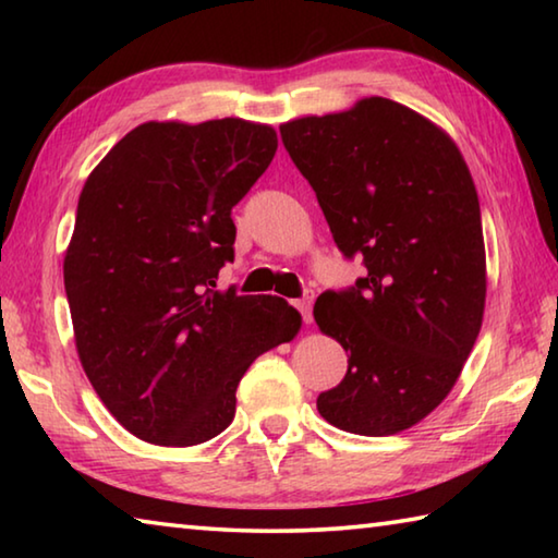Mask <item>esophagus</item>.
<instances>
[{"instance_id":"34e87169","label":"esophagus","mask_w":558,"mask_h":558,"mask_svg":"<svg viewBox=\"0 0 558 558\" xmlns=\"http://www.w3.org/2000/svg\"><path fill=\"white\" fill-rule=\"evenodd\" d=\"M313 302H315V292L313 290H305V295L298 300V310H300V315H302V319H305V323H310V319H313Z\"/></svg>"}]
</instances>
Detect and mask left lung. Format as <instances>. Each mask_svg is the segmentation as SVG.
I'll return each mask as SVG.
<instances>
[{"instance_id":"left-lung-1","label":"left lung","mask_w":558,"mask_h":558,"mask_svg":"<svg viewBox=\"0 0 558 558\" xmlns=\"http://www.w3.org/2000/svg\"><path fill=\"white\" fill-rule=\"evenodd\" d=\"M347 260L354 286L325 290L315 319L349 354L317 411L356 436H393L458 381L485 310V243L475 184L452 140L389 98L280 128Z\"/></svg>"}]
</instances>
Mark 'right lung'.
Returning <instances> with one entry per match:
<instances>
[{
  "instance_id": "add662e5",
  "label": "right lung",
  "mask_w": 558,
  "mask_h": 558,
  "mask_svg": "<svg viewBox=\"0 0 558 558\" xmlns=\"http://www.w3.org/2000/svg\"><path fill=\"white\" fill-rule=\"evenodd\" d=\"M276 149V130L239 118L145 122L83 186L65 298L83 369L132 436L169 448L219 436L253 359L298 335L282 298L216 290L233 206Z\"/></svg>"
}]
</instances>
